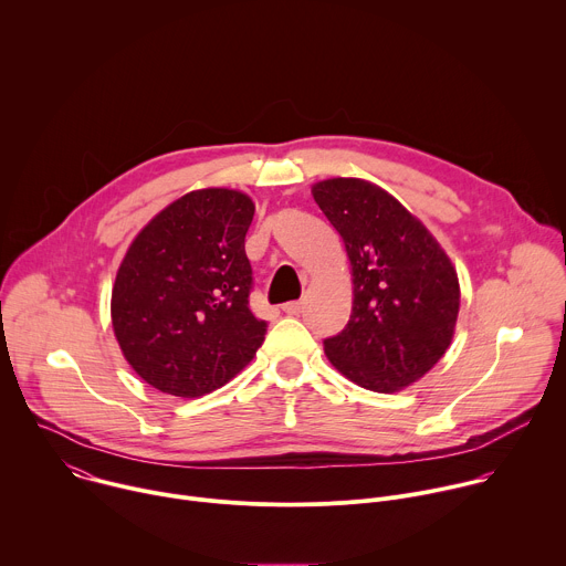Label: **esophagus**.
Masks as SVG:
<instances>
[{"mask_svg":"<svg viewBox=\"0 0 566 566\" xmlns=\"http://www.w3.org/2000/svg\"><path fill=\"white\" fill-rule=\"evenodd\" d=\"M282 311H284V313H289V315H297V313L302 311V302H297V300L286 302V304H282Z\"/></svg>","mask_w":566,"mask_h":566,"instance_id":"34e87169","label":"esophagus"}]
</instances>
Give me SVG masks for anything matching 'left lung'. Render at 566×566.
I'll list each match as a JSON object with an SVG mask.
<instances>
[{"label": "left lung", "mask_w": 566, "mask_h": 566, "mask_svg": "<svg viewBox=\"0 0 566 566\" xmlns=\"http://www.w3.org/2000/svg\"><path fill=\"white\" fill-rule=\"evenodd\" d=\"M313 199L340 232L354 275L352 315L325 340L327 358L371 391L417 382L454 334L459 280L452 262L417 217L369 181H319Z\"/></svg>", "instance_id": "left-lung-1"}]
</instances>
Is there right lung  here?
<instances>
[{
	"mask_svg": "<svg viewBox=\"0 0 566 566\" xmlns=\"http://www.w3.org/2000/svg\"><path fill=\"white\" fill-rule=\"evenodd\" d=\"M253 214L244 192L195 190L132 241L112 291V325L147 385L197 398L234 378L262 347L266 322L249 304L244 249Z\"/></svg>",
	"mask_w": 566,
	"mask_h": 566,
	"instance_id": "add662e5",
	"label": "right lung"
}]
</instances>
